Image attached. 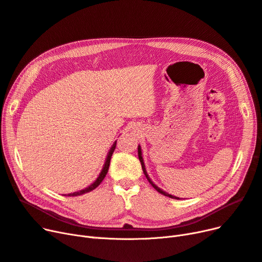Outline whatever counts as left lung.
I'll return each mask as SVG.
<instances>
[{
  "label": "left lung",
  "mask_w": 262,
  "mask_h": 262,
  "mask_svg": "<svg viewBox=\"0 0 262 262\" xmlns=\"http://www.w3.org/2000/svg\"><path fill=\"white\" fill-rule=\"evenodd\" d=\"M138 155H139V159H140V161H141V164H142V169H143V172H144V174H145V176H146V179H147V181L151 184V186L155 188V189L158 191V192H160L161 194H163V195H165V196H169V198H172V199H176V200H179V196H175V195H172V194H170V193H167V192H165L164 190H162L161 188H159L158 186H157L156 184H154V182L150 180V177H149V175H148V173H147V171H146V166H145V163H144V159H143V152H142V147H141V145H139L138 146Z\"/></svg>",
  "instance_id": "left-lung-1"
}]
</instances>
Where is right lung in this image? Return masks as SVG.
<instances>
[{"label": "right lung", "mask_w": 262, "mask_h": 262, "mask_svg": "<svg viewBox=\"0 0 262 262\" xmlns=\"http://www.w3.org/2000/svg\"><path fill=\"white\" fill-rule=\"evenodd\" d=\"M115 147H116V141H115V142L113 143L112 147L110 148V150H108V152H107V156H106V158H105V162H104L102 170H101L99 176L97 177V180H96L95 182H93L91 185H89L88 187H86L85 189H81V190H79V191L73 192V193H69V194H63V195H64V196H67V195H68V196H77V195H81V194H83V193H87V192L92 191L93 189H96V188L102 183V181L104 180V177L106 176V174H107V172H108V167H110V163H111V158H112V155H113V152H114V150H115Z\"/></svg>", "instance_id": "obj_1"}]
</instances>
